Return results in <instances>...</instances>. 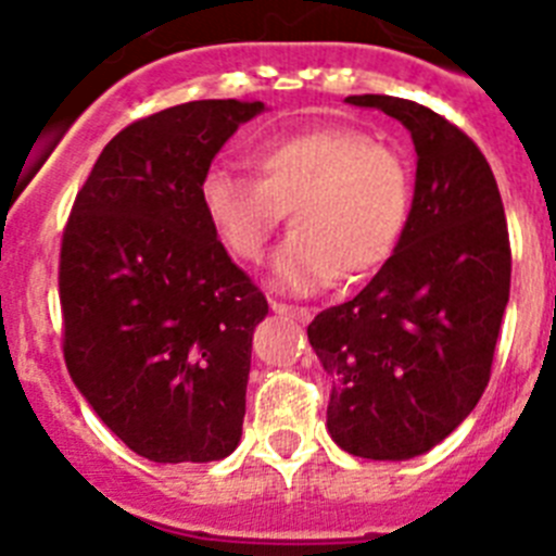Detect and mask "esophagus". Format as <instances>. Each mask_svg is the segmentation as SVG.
<instances>
[{
    "label": "esophagus",
    "mask_w": 556,
    "mask_h": 556,
    "mask_svg": "<svg viewBox=\"0 0 556 556\" xmlns=\"http://www.w3.org/2000/svg\"><path fill=\"white\" fill-rule=\"evenodd\" d=\"M271 311L282 313V316H293L296 321H307V318H311V311H307V307L285 305V302H277V299H271Z\"/></svg>",
    "instance_id": "obj_1"
}]
</instances>
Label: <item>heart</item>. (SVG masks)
Wrapping results in <instances>:
<instances>
[{"instance_id": "b5f03b06", "label": "heart", "mask_w": 556, "mask_h": 556, "mask_svg": "<svg viewBox=\"0 0 556 556\" xmlns=\"http://www.w3.org/2000/svg\"><path fill=\"white\" fill-rule=\"evenodd\" d=\"M249 164L254 176L210 167L198 181V206L238 263L265 257L288 210L293 235L274 260L282 291H318L338 274L361 279L397 251L414 185L389 144L350 125H318L265 139Z\"/></svg>"}]
</instances>
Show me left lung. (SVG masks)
Returning a JSON list of instances; mask_svg holds the SVG:
<instances>
[{
	"label": "left lung",
	"mask_w": 556,
	"mask_h": 556,
	"mask_svg": "<svg viewBox=\"0 0 556 556\" xmlns=\"http://www.w3.org/2000/svg\"><path fill=\"white\" fill-rule=\"evenodd\" d=\"M412 131V218L397 251L344 305L307 327L332 378L327 431L375 462L431 451L476 408L490 383L509 302L504 204L484 153L465 131L414 100L352 94Z\"/></svg>",
	"instance_id": "8db88e82"
}]
</instances>
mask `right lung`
<instances>
[{
	"instance_id": "obj_1",
	"label": "right lung",
	"mask_w": 556,
	"mask_h": 556,
	"mask_svg": "<svg viewBox=\"0 0 556 556\" xmlns=\"http://www.w3.org/2000/svg\"><path fill=\"white\" fill-rule=\"evenodd\" d=\"M260 100H192L103 148L61 240L64 361L111 431L159 465L240 442L263 291L215 240L198 181Z\"/></svg>"
}]
</instances>
